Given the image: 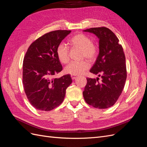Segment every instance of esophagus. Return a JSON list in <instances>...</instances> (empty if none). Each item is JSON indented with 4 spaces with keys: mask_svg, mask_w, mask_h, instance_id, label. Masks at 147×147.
<instances>
[{
    "mask_svg": "<svg viewBox=\"0 0 147 147\" xmlns=\"http://www.w3.org/2000/svg\"><path fill=\"white\" fill-rule=\"evenodd\" d=\"M76 76H75V75H71V78H72V80H75V79H76Z\"/></svg>",
    "mask_w": 147,
    "mask_h": 147,
    "instance_id": "esophagus-1",
    "label": "esophagus"
}]
</instances>
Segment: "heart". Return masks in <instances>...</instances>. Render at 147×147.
Listing matches in <instances>:
<instances>
[{"label":"heart","mask_w":147,"mask_h":147,"mask_svg":"<svg viewBox=\"0 0 147 147\" xmlns=\"http://www.w3.org/2000/svg\"><path fill=\"white\" fill-rule=\"evenodd\" d=\"M69 43L72 47L82 49V58H86L91 61L94 60L98 53V48L91 39L83 34L74 35L69 40ZM57 59L62 64L67 63L69 61V50L65 43H61L56 48ZM90 67V64L87 61H72L67 65L65 72L73 75L82 74Z\"/></svg>","instance_id":"1"}]
</instances>
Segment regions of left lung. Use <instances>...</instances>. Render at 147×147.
Listing matches in <instances>:
<instances>
[{
    "mask_svg": "<svg viewBox=\"0 0 147 147\" xmlns=\"http://www.w3.org/2000/svg\"><path fill=\"white\" fill-rule=\"evenodd\" d=\"M93 33L99 39V53L90 72L101 77L87 78L83 92L86 102L95 108L113 106L121 95L127 77L126 58L122 46L115 34L105 27L83 30Z\"/></svg>",
    "mask_w": 147,
    "mask_h": 147,
    "instance_id": "obj_1",
    "label": "left lung"
}]
</instances>
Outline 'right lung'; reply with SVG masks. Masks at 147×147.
<instances>
[{"label":"right lung","instance_id":"right-lung-1","mask_svg":"<svg viewBox=\"0 0 147 147\" xmlns=\"http://www.w3.org/2000/svg\"><path fill=\"white\" fill-rule=\"evenodd\" d=\"M71 30H57L44 34L28 49L23 60V84L34 108L50 111L63 102L66 89L72 83L70 75L53 77L63 70L56 48Z\"/></svg>","mask_w":147,"mask_h":147}]
</instances>
